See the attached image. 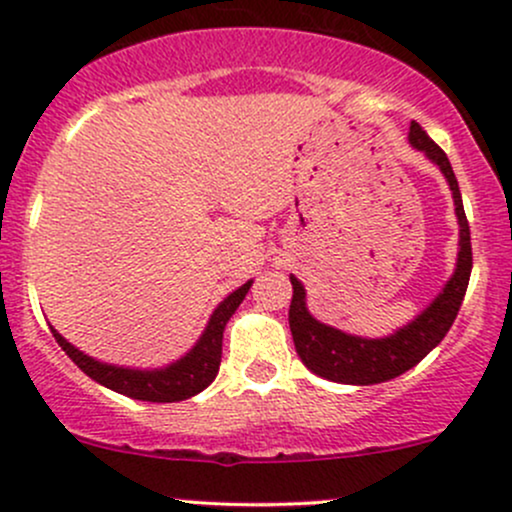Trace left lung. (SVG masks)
Listing matches in <instances>:
<instances>
[{"label": "left lung", "mask_w": 512, "mask_h": 512, "mask_svg": "<svg viewBox=\"0 0 512 512\" xmlns=\"http://www.w3.org/2000/svg\"><path fill=\"white\" fill-rule=\"evenodd\" d=\"M409 142L414 149L424 151L436 166L443 170L455 199V214L460 223V252H457L455 274L440 291V296L409 325L385 339H363L322 325L305 308V289L296 276H291L293 298L289 308V325L301 361L320 378L344 385H375L387 383L397 375L414 368L426 354H431L455 322L457 310L467 293L469 274H472V238L464 216L460 185L445 156V151L424 132L419 122H411Z\"/></svg>", "instance_id": "obj_1"}]
</instances>
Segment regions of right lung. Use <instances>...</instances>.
<instances>
[{
	"mask_svg": "<svg viewBox=\"0 0 512 512\" xmlns=\"http://www.w3.org/2000/svg\"><path fill=\"white\" fill-rule=\"evenodd\" d=\"M252 281L233 291L231 296L223 298L219 308L211 315L207 330H204L199 342L192 346L187 356L180 361L170 363L166 368L156 370H134V368H120L108 366V363L96 361V358L86 356L67 339L62 337L55 327H50L52 337L62 346V351L79 366L91 380L108 387V390L120 392L132 399H142V402H182V399L195 397L204 387L211 385L221 366V342H223V327L236 313L238 305L243 303L245 293L250 291Z\"/></svg>",
	"mask_w": 512,
	"mask_h": 512,
	"instance_id": "1",
	"label": "right lung"
}]
</instances>
